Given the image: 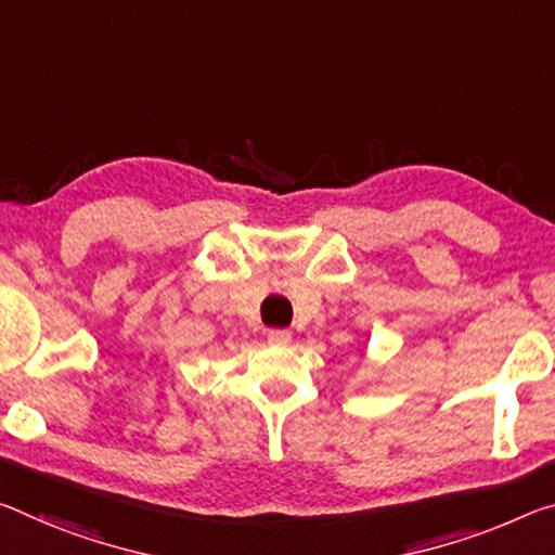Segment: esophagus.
<instances>
[{"instance_id":"1","label":"esophagus","mask_w":555,"mask_h":555,"mask_svg":"<svg viewBox=\"0 0 555 555\" xmlns=\"http://www.w3.org/2000/svg\"><path fill=\"white\" fill-rule=\"evenodd\" d=\"M267 338H269V343H274V346H286V343L292 340V331L271 328V331H267Z\"/></svg>"}]
</instances>
